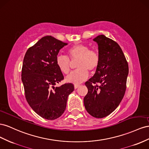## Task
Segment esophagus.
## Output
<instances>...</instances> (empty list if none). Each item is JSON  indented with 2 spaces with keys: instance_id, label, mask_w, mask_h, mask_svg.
I'll return each mask as SVG.
<instances>
[{
  "instance_id": "obj_1",
  "label": "esophagus",
  "mask_w": 149,
  "mask_h": 149,
  "mask_svg": "<svg viewBox=\"0 0 149 149\" xmlns=\"http://www.w3.org/2000/svg\"><path fill=\"white\" fill-rule=\"evenodd\" d=\"M79 86H80V85H79V84H77V85H74V88H75V89L77 88Z\"/></svg>"
}]
</instances>
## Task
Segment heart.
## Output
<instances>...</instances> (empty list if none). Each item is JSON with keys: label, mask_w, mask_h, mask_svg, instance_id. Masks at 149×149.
<instances>
[{"label": "heart", "mask_w": 149, "mask_h": 149, "mask_svg": "<svg viewBox=\"0 0 149 149\" xmlns=\"http://www.w3.org/2000/svg\"><path fill=\"white\" fill-rule=\"evenodd\" d=\"M70 59L77 58L76 62L77 69L71 72L65 80L67 82L79 84L86 80L88 76V72L94 70L99 65L100 57L98 52L90 50L89 47L84 44H77L72 47L68 50ZM56 62L58 69L63 74H67L70 70V59L63 54H58Z\"/></svg>", "instance_id": "heart-1"}]
</instances>
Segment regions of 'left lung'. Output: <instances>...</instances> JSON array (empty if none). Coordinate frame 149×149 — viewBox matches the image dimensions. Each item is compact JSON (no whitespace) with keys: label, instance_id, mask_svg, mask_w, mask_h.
<instances>
[{"label":"left lung","instance_id":"1","mask_svg":"<svg viewBox=\"0 0 149 149\" xmlns=\"http://www.w3.org/2000/svg\"><path fill=\"white\" fill-rule=\"evenodd\" d=\"M93 40L98 44L100 61L95 74L85 84L88 93L84 103L89 114L100 118L113 112L124 97L129 65L116 42L104 35Z\"/></svg>","mask_w":149,"mask_h":149}]
</instances>
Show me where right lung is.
Instances as JSON below:
<instances>
[{"mask_svg": "<svg viewBox=\"0 0 149 149\" xmlns=\"http://www.w3.org/2000/svg\"><path fill=\"white\" fill-rule=\"evenodd\" d=\"M67 43L50 36L42 37L30 47L24 58L22 81L25 98L36 113L47 120H54L64 112L68 97L74 85H55L63 79L56 65L59 50Z\"/></svg>", "mask_w": 149, "mask_h": 149, "instance_id": "add662e5", "label": "right lung"}]
</instances>
